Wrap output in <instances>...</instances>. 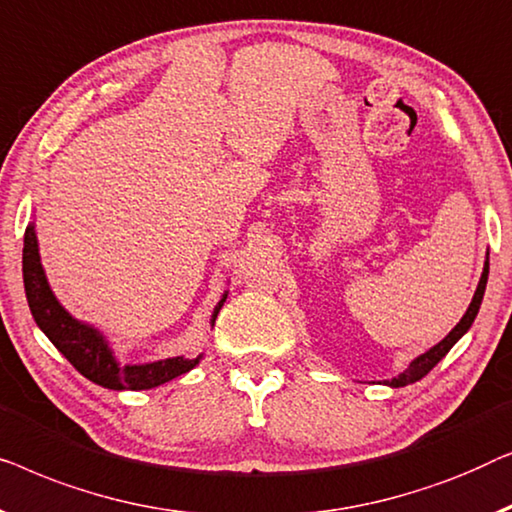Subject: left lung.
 Wrapping results in <instances>:
<instances>
[{
	"mask_svg": "<svg viewBox=\"0 0 512 512\" xmlns=\"http://www.w3.org/2000/svg\"><path fill=\"white\" fill-rule=\"evenodd\" d=\"M487 276H489V253H487V259H485V266H482L480 283H478V287H475V294H473L469 308H466L464 318L457 322L455 329H452L450 334L445 336L441 343H436L434 348H429L427 352H422V355H417V357L413 359V362H410V364L406 366V369H403V371L399 373V376H394L392 380H385L387 387H406V385H410V383H417V380H422L424 376H427V373H429L431 369H434V366H436L438 362H441V359H443L445 355H448L452 345H455V343L459 341V338H462V336L466 334V331L471 329L475 315H478V311H480L482 297H485Z\"/></svg>",
	"mask_w": 512,
	"mask_h": 512,
	"instance_id": "left-lung-1",
	"label": "left lung"
}]
</instances>
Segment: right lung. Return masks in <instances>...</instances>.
I'll return each instance as SVG.
<instances>
[{
    "mask_svg": "<svg viewBox=\"0 0 512 512\" xmlns=\"http://www.w3.org/2000/svg\"><path fill=\"white\" fill-rule=\"evenodd\" d=\"M23 283L27 304H30L32 318L37 322V327L69 359L71 366L81 376L92 380L95 385L106 387V390H153L157 385H164L169 380L192 371L201 362V357H204V352H201L197 357H167L146 364H120L109 338L97 327L74 318L60 304L55 292L50 290L46 271H43L41 264L37 225H34V220L25 229ZM227 294L229 290L222 292L220 301L213 308L211 327L215 325V318H218Z\"/></svg>",
    "mask_w": 512,
    "mask_h": 512,
    "instance_id": "obj_1",
    "label": "right lung"
}]
</instances>
